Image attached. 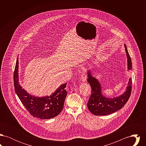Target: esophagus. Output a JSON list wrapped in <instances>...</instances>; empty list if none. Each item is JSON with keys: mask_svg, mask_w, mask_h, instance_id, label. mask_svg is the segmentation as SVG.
I'll return each mask as SVG.
<instances>
[{"mask_svg": "<svg viewBox=\"0 0 146 146\" xmlns=\"http://www.w3.org/2000/svg\"><path fill=\"white\" fill-rule=\"evenodd\" d=\"M86 70L85 69L82 70V75H81V79L82 80L83 82H85L86 80Z\"/></svg>", "mask_w": 146, "mask_h": 146, "instance_id": "esophagus-1", "label": "esophagus"}]
</instances>
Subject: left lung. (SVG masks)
I'll list each match as a JSON object with an SVG mask.
<instances>
[{
  "mask_svg": "<svg viewBox=\"0 0 146 146\" xmlns=\"http://www.w3.org/2000/svg\"><path fill=\"white\" fill-rule=\"evenodd\" d=\"M124 46L127 58V69L132 70L131 57L125 44ZM87 74V80L91 87V94L87 106L91 113L95 115H106L114 113L124 107L131 95V78H130L126 90L122 95L117 97L108 98L102 95L101 84L96 78L92 76L90 70L88 71Z\"/></svg>",
  "mask_w": 146,
  "mask_h": 146,
  "instance_id": "obj_1",
  "label": "left lung"
}]
</instances>
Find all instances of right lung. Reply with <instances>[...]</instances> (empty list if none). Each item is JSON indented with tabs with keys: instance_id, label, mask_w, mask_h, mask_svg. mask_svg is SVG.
<instances>
[{
	"instance_id": "add662e5",
	"label": "right lung",
	"mask_w": 146,
	"mask_h": 146,
	"mask_svg": "<svg viewBox=\"0 0 146 146\" xmlns=\"http://www.w3.org/2000/svg\"><path fill=\"white\" fill-rule=\"evenodd\" d=\"M14 83L17 95L26 110L33 117L41 119H48L55 117L62 111L67 95L65 89L67 83L60 85L50 96L40 97L29 94L19 84L18 57L14 70Z\"/></svg>"
}]
</instances>
